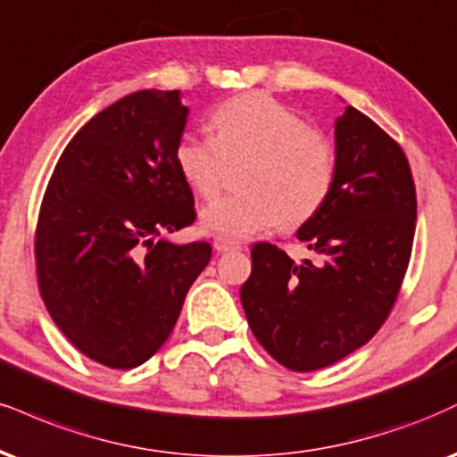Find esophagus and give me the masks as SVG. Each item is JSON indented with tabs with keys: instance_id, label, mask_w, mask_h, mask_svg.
I'll return each mask as SVG.
<instances>
[{
	"instance_id": "esophagus-1",
	"label": "esophagus",
	"mask_w": 457,
	"mask_h": 457,
	"mask_svg": "<svg viewBox=\"0 0 457 457\" xmlns=\"http://www.w3.org/2000/svg\"><path fill=\"white\" fill-rule=\"evenodd\" d=\"M212 246L217 253H228V251L240 249L238 243H234V240H228V238H221V236H217V238L212 240Z\"/></svg>"
}]
</instances>
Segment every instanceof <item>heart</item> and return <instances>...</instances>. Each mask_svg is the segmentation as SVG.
Returning <instances> with one entry per match:
<instances>
[{"instance_id": "b5f03b06", "label": "heart", "mask_w": 457, "mask_h": 457, "mask_svg": "<svg viewBox=\"0 0 457 457\" xmlns=\"http://www.w3.org/2000/svg\"><path fill=\"white\" fill-rule=\"evenodd\" d=\"M214 136L187 134L176 140L174 163L185 183L212 197L228 163H245V194L225 195L202 208L208 234L245 240L283 225L298 228L321 211L337 179V153L321 131L262 93L223 102L211 114Z\"/></svg>"}]
</instances>
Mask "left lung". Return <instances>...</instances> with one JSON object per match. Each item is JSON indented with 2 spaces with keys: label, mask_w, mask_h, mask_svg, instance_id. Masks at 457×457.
I'll return each mask as SVG.
<instances>
[{
  "label": "left lung",
  "mask_w": 457,
  "mask_h": 457,
  "mask_svg": "<svg viewBox=\"0 0 457 457\" xmlns=\"http://www.w3.org/2000/svg\"><path fill=\"white\" fill-rule=\"evenodd\" d=\"M337 179L298 238L315 262L295 263L270 243L251 251L240 302L251 332L278 364L311 372L377 334L413 249L415 183L403 148L353 106L334 123Z\"/></svg>",
  "instance_id": "left-lung-1"
}]
</instances>
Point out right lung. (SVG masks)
Masks as SVG:
<instances>
[{
    "label": "right lung",
    "instance_id": "obj_1",
    "mask_svg": "<svg viewBox=\"0 0 457 457\" xmlns=\"http://www.w3.org/2000/svg\"><path fill=\"white\" fill-rule=\"evenodd\" d=\"M189 108L145 89L96 114L70 140L44 194L36 234L40 294L80 353L108 368L145 364L166 343L187 291L211 262L174 163Z\"/></svg>",
    "mask_w": 457,
    "mask_h": 457
}]
</instances>
